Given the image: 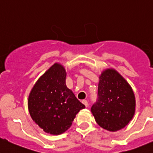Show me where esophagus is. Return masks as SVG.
Segmentation results:
<instances>
[{
    "label": "esophagus",
    "mask_w": 153,
    "mask_h": 153,
    "mask_svg": "<svg viewBox=\"0 0 153 153\" xmlns=\"http://www.w3.org/2000/svg\"><path fill=\"white\" fill-rule=\"evenodd\" d=\"M82 103H83L84 105H85L86 107L88 106V101L86 100H82Z\"/></svg>",
    "instance_id": "obj_1"
}]
</instances>
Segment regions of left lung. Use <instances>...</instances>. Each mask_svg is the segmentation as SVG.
I'll list each match as a JSON object with an SVG mask.
<instances>
[{"mask_svg":"<svg viewBox=\"0 0 153 153\" xmlns=\"http://www.w3.org/2000/svg\"><path fill=\"white\" fill-rule=\"evenodd\" d=\"M134 112V94L128 82L115 70L102 72L97 100L91 107L97 123L109 131H118L129 123Z\"/></svg>","mask_w":153,"mask_h":153,"instance_id":"8db88e82","label":"left lung"}]
</instances>
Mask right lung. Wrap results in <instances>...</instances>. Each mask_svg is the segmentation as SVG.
Returning a JSON list of instances; mask_svg holds the SVG:
<instances>
[{
  "instance_id": "add662e5",
  "label": "right lung",
  "mask_w": 153,
  "mask_h": 153,
  "mask_svg": "<svg viewBox=\"0 0 153 153\" xmlns=\"http://www.w3.org/2000/svg\"><path fill=\"white\" fill-rule=\"evenodd\" d=\"M65 70L55 63L36 82L28 97V111L34 122L46 133L58 135L71 127L85 105L65 85Z\"/></svg>"
}]
</instances>
